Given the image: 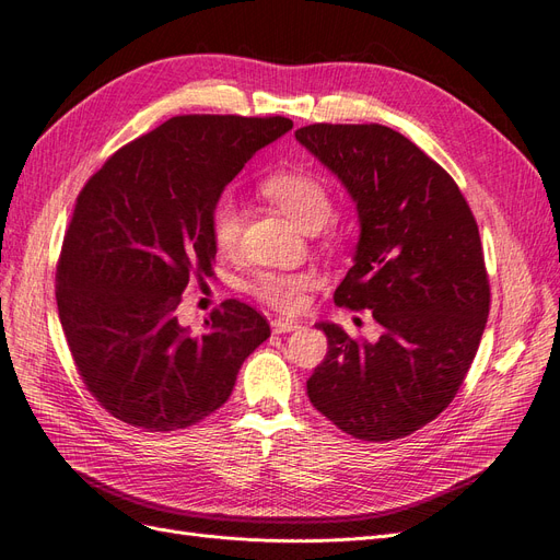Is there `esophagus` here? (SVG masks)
<instances>
[{
  "label": "esophagus",
  "instance_id": "esophagus-1",
  "mask_svg": "<svg viewBox=\"0 0 560 560\" xmlns=\"http://www.w3.org/2000/svg\"><path fill=\"white\" fill-rule=\"evenodd\" d=\"M300 328V320H293V318H275L272 320V330L277 335L281 332H291V330H298Z\"/></svg>",
  "mask_w": 560,
  "mask_h": 560
}]
</instances>
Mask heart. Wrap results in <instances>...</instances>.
Instances as JSON below:
<instances>
[{
	"label": "heart",
	"instance_id": "heart-1",
	"mask_svg": "<svg viewBox=\"0 0 560 560\" xmlns=\"http://www.w3.org/2000/svg\"><path fill=\"white\" fill-rule=\"evenodd\" d=\"M265 200L281 209L288 219L306 230H316L332 215V195L318 176L302 170H283L267 174L260 182ZM244 207L234 195H221L211 207V237L215 248L232 256L242 244L244 234ZM320 285V277L314 269L300 272H260L248 283V291L262 304L283 314L302 312L310 293Z\"/></svg>",
	"mask_w": 560,
	"mask_h": 560
}]
</instances>
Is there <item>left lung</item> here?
I'll list each match as a JSON object with an SVG mask.
<instances>
[{
  "label": "left lung",
  "mask_w": 560,
  "mask_h": 560,
  "mask_svg": "<svg viewBox=\"0 0 560 560\" xmlns=\"http://www.w3.org/2000/svg\"><path fill=\"white\" fill-rule=\"evenodd\" d=\"M355 200V265L335 291L372 310L376 341L335 323L326 360L306 382L312 405L347 435L390 442L456 398L491 310L479 228L454 178L417 143L378 122H314L295 132Z\"/></svg>",
  "instance_id": "8db88e82"
}]
</instances>
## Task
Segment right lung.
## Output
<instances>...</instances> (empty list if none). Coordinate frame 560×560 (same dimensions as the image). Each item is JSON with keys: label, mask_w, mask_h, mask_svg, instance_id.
I'll list each match as a JSON object with an SVG mask.
<instances>
[{"label": "right lung", "mask_w": 560, "mask_h": 560, "mask_svg": "<svg viewBox=\"0 0 560 560\" xmlns=\"http://www.w3.org/2000/svg\"><path fill=\"white\" fill-rule=\"evenodd\" d=\"M283 116H174L125 143L88 178L65 232L56 300L90 395L147 432L200 423L223 407L267 318L240 300L205 330L178 326L186 288L213 279L211 207L269 141Z\"/></svg>", "instance_id": "obj_1"}]
</instances>
